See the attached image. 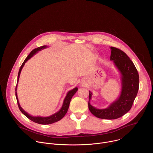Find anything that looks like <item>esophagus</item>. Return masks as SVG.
I'll return each instance as SVG.
<instances>
[{
  "label": "esophagus",
  "instance_id": "obj_1",
  "mask_svg": "<svg viewBox=\"0 0 153 153\" xmlns=\"http://www.w3.org/2000/svg\"><path fill=\"white\" fill-rule=\"evenodd\" d=\"M81 83H82V86H84V85H86V83H85V82H82Z\"/></svg>",
  "mask_w": 153,
  "mask_h": 153
}]
</instances>
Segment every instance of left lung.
Segmentation results:
<instances>
[{
	"label": "left lung",
	"mask_w": 153,
	"mask_h": 153,
	"mask_svg": "<svg viewBox=\"0 0 153 153\" xmlns=\"http://www.w3.org/2000/svg\"><path fill=\"white\" fill-rule=\"evenodd\" d=\"M110 60L113 61L116 67L121 74L122 90L119 98L110 106L104 109L93 106L90 102L92 93L89 91L88 108L96 117L103 119H116L123 116L131 108L137 94L139 86V77L133 62L123 51L111 47Z\"/></svg>",
	"instance_id": "1"
}]
</instances>
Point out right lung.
I'll return each mask as SVG.
<instances>
[{
	"mask_svg": "<svg viewBox=\"0 0 153 153\" xmlns=\"http://www.w3.org/2000/svg\"><path fill=\"white\" fill-rule=\"evenodd\" d=\"M47 48V46L44 45V46H42V47H38L37 48L34 49L30 53V54L27 56V57L25 59L24 62H23V63L22 64L21 67L19 69V73H18V76H17V85L16 86V99H17V104H18V106L19 108V110H20V111L22 112V113H23L27 117H28L29 119H30L31 120H32L33 122L39 123V124H42V125H48V124H51L53 123L54 122H56L57 121H59L60 119H62L64 116L66 114V113L68 111V108L70 106V103L71 102V98L73 97V96L75 94V93L77 92V91L78 90L77 87H76L74 89H73L72 90L69 91L67 93V94L65 97L63 102V105L62 108H60V110L56 113L55 114L48 116V117H40V116H32L30 114H29L28 113H27L26 111H25L23 108H22L19 104V100H18V97H17V83L19 81V76L21 73L22 70L25 63L28 61V60H29L30 58H31L34 54H35L36 53H38L39 51H41L42 50H43Z\"/></svg>",
	"mask_w": 153,
	"mask_h": 153,
	"instance_id": "right-lung-1",
	"label": "right lung"
}]
</instances>
